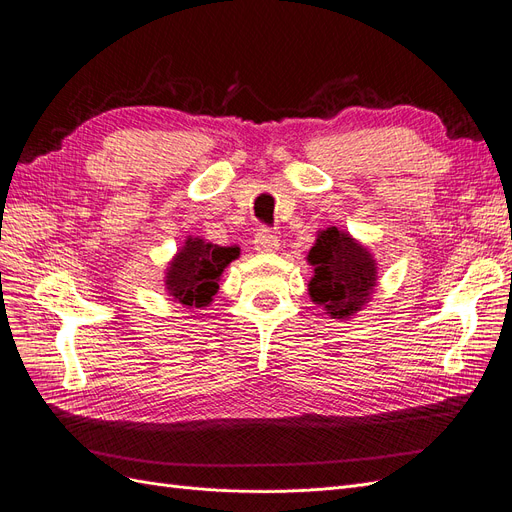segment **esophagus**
Listing matches in <instances>:
<instances>
[{"label": "esophagus", "instance_id": "1", "mask_svg": "<svg viewBox=\"0 0 512 512\" xmlns=\"http://www.w3.org/2000/svg\"><path fill=\"white\" fill-rule=\"evenodd\" d=\"M255 248L259 253H274L279 248V238L268 227H259L255 233Z\"/></svg>", "mask_w": 512, "mask_h": 512}]
</instances>
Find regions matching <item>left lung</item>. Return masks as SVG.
Segmentation results:
<instances>
[{"label":"left lung","instance_id":"obj_1","mask_svg":"<svg viewBox=\"0 0 512 512\" xmlns=\"http://www.w3.org/2000/svg\"><path fill=\"white\" fill-rule=\"evenodd\" d=\"M315 276L309 283L313 302L332 319H347L362 309L375 287V261L367 248L337 227L319 231L309 253Z\"/></svg>","mask_w":512,"mask_h":512}]
</instances>
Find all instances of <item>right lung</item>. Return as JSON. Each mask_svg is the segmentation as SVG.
Masks as SVG:
<instances>
[{
	"mask_svg": "<svg viewBox=\"0 0 512 512\" xmlns=\"http://www.w3.org/2000/svg\"><path fill=\"white\" fill-rule=\"evenodd\" d=\"M240 255L238 246H218L188 238L167 270L169 296L186 306H206L218 289L223 270Z\"/></svg>",
	"mask_w": 512,
	"mask_h": 512,
	"instance_id": "obj_1",
	"label": "right lung"
}]
</instances>
